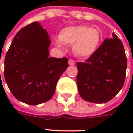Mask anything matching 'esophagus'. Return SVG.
I'll return each instance as SVG.
<instances>
[{
    "mask_svg": "<svg viewBox=\"0 0 133 133\" xmlns=\"http://www.w3.org/2000/svg\"><path fill=\"white\" fill-rule=\"evenodd\" d=\"M68 63H69L70 65H75V61L72 59H69Z\"/></svg>",
    "mask_w": 133,
    "mask_h": 133,
    "instance_id": "1",
    "label": "esophagus"
}]
</instances>
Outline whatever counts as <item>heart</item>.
Segmentation results:
<instances>
[{"label":"heart","mask_w":133,"mask_h":133,"mask_svg":"<svg viewBox=\"0 0 133 133\" xmlns=\"http://www.w3.org/2000/svg\"><path fill=\"white\" fill-rule=\"evenodd\" d=\"M101 41V33L97 28L80 25L64 28L56 39V44L72 45L73 52L83 58L92 55L98 49Z\"/></svg>","instance_id":"1"}]
</instances>
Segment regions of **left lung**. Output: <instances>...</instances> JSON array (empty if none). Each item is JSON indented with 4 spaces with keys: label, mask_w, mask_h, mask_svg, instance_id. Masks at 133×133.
Returning a JSON list of instances; mask_svg holds the SVG:
<instances>
[{
    "label": "left lung",
    "mask_w": 133,
    "mask_h": 133,
    "mask_svg": "<svg viewBox=\"0 0 133 133\" xmlns=\"http://www.w3.org/2000/svg\"><path fill=\"white\" fill-rule=\"evenodd\" d=\"M85 62L77 63V85L81 97L94 103L108 102L122 89L127 57L123 43L115 33Z\"/></svg>",
    "instance_id": "8db88e82"
}]
</instances>
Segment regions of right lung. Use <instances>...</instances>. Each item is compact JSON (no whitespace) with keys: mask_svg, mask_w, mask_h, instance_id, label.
<instances>
[{"mask_svg":"<svg viewBox=\"0 0 133 133\" xmlns=\"http://www.w3.org/2000/svg\"><path fill=\"white\" fill-rule=\"evenodd\" d=\"M50 41L45 29L33 22L17 33L5 58L6 83L17 100L35 105L51 99L67 58H49Z\"/></svg>","mask_w":133,"mask_h":133,"instance_id":"1","label":"right lung"}]
</instances>
